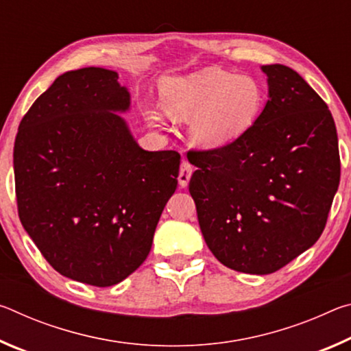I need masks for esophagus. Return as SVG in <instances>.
Returning a JSON list of instances; mask_svg holds the SVG:
<instances>
[{
	"label": "esophagus",
	"mask_w": 351,
	"mask_h": 351,
	"mask_svg": "<svg viewBox=\"0 0 351 351\" xmlns=\"http://www.w3.org/2000/svg\"><path fill=\"white\" fill-rule=\"evenodd\" d=\"M192 173H193L192 165H190L187 161H182L181 169H180V175H178V182H180L181 187H186L187 186Z\"/></svg>",
	"instance_id": "obj_1"
}]
</instances>
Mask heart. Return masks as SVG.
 Wrapping results in <instances>:
<instances>
[{
	"mask_svg": "<svg viewBox=\"0 0 351 351\" xmlns=\"http://www.w3.org/2000/svg\"><path fill=\"white\" fill-rule=\"evenodd\" d=\"M162 106L142 104V112L153 125L161 127L165 112L180 121H190L195 144L221 148L245 134L257 121L263 106V91L252 77L207 68L189 75L165 79L161 86Z\"/></svg>",
	"mask_w": 351,
	"mask_h": 351,
	"instance_id": "1",
	"label": "heart"
}]
</instances>
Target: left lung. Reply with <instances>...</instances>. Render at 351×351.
<instances>
[{"label":"left lung","mask_w":351,"mask_h":351,"mask_svg":"<svg viewBox=\"0 0 351 351\" xmlns=\"http://www.w3.org/2000/svg\"><path fill=\"white\" fill-rule=\"evenodd\" d=\"M261 71L268 100L254 125L221 148L187 154L206 245L224 266L257 276L319 240L341 178L328 106L294 69Z\"/></svg>","instance_id":"left-lung-1"}]
</instances>
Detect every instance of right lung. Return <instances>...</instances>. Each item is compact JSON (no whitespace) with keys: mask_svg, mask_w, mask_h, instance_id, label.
<instances>
[{"mask_svg":"<svg viewBox=\"0 0 351 351\" xmlns=\"http://www.w3.org/2000/svg\"><path fill=\"white\" fill-rule=\"evenodd\" d=\"M117 79L94 66L58 75L14 147L23 228L57 272L100 288L144 263L181 161L139 147L119 114L132 97Z\"/></svg>","mask_w":351,"mask_h":351,"instance_id":"right-lung-1","label":"right lung"}]
</instances>
